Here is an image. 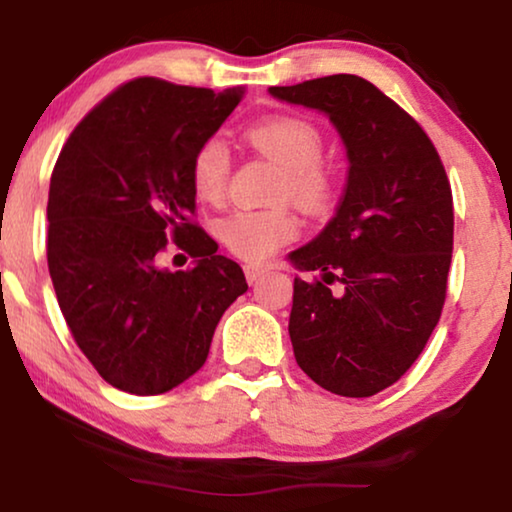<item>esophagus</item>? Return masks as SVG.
<instances>
[{
  "mask_svg": "<svg viewBox=\"0 0 512 512\" xmlns=\"http://www.w3.org/2000/svg\"><path fill=\"white\" fill-rule=\"evenodd\" d=\"M263 272H265V268H261V265H244V275H247V282L249 284L258 282Z\"/></svg>",
  "mask_w": 512,
  "mask_h": 512,
  "instance_id": "obj_1",
  "label": "esophagus"
}]
</instances>
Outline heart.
<instances>
[{"instance_id":"b5f03b06","label":"heart","mask_w":512,"mask_h":512,"mask_svg":"<svg viewBox=\"0 0 512 512\" xmlns=\"http://www.w3.org/2000/svg\"><path fill=\"white\" fill-rule=\"evenodd\" d=\"M244 137L265 156L284 167L282 195L307 212H321L333 198V174L321 163L324 135L303 116L277 114L249 125ZM230 177V158L219 137H207L193 153L191 186L202 202L223 200ZM219 237L235 256L265 261L298 233L291 209H240L219 221Z\"/></svg>"}]
</instances>
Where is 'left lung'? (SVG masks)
<instances>
[{"label":"left lung","instance_id":"obj_1","mask_svg":"<svg viewBox=\"0 0 512 512\" xmlns=\"http://www.w3.org/2000/svg\"><path fill=\"white\" fill-rule=\"evenodd\" d=\"M277 100L328 116L345 144V195L326 228L291 251L289 335L298 366L338 396L387 389L422 354L445 303L454 209L426 132L354 74L272 86ZM338 281L340 292L326 283Z\"/></svg>","mask_w":512,"mask_h":512}]
</instances>
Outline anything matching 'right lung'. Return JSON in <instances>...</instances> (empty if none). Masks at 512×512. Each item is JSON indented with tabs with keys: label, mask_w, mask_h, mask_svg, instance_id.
<instances>
[{
	"label": "right lung",
	"mask_w": 512,
	"mask_h": 512,
	"mask_svg": "<svg viewBox=\"0 0 512 512\" xmlns=\"http://www.w3.org/2000/svg\"><path fill=\"white\" fill-rule=\"evenodd\" d=\"M214 93L128 81L69 135L48 191V272L76 345L102 380L165 394L205 366L216 324L249 289L240 265L191 216V160L240 104ZM172 236L196 261L170 271Z\"/></svg>",
	"instance_id": "right-lung-1"
}]
</instances>
